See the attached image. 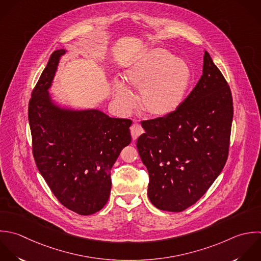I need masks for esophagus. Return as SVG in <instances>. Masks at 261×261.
I'll use <instances>...</instances> for the list:
<instances>
[{"instance_id": "obj_1", "label": "esophagus", "mask_w": 261, "mask_h": 261, "mask_svg": "<svg viewBox=\"0 0 261 261\" xmlns=\"http://www.w3.org/2000/svg\"><path fill=\"white\" fill-rule=\"evenodd\" d=\"M130 132H131V135H132V138L133 139H137L143 132V128L141 127L140 124L138 123H134L131 127H130Z\"/></svg>"}]
</instances>
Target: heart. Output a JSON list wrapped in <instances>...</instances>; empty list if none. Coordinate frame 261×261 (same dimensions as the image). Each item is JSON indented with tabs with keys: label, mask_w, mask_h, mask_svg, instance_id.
Listing matches in <instances>:
<instances>
[{
	"label": "heart",
	"mask_w": 261,
	"mask_h": 261,
	"mask_svg": "<svg viewBox=\"0 0 261 261\" xmlns=\"http://www.w3.org/2000/svg\"><path fill=\"white\" fill-rule=\"evenodd\" d=\"M189 65L165 48L146 51L125 72V81L138 91L141 110L152 117H167L176 112L185 99L191 83ZM115 96L120 107L129 111L134 95L121 81L115 83Z\"/></svg>",
	"instance_id": "1"
}]
</instances>
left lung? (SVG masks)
Here are the masks:
<instances>
[{"instance_id":"1","label":"left lung","mask_w":261,"mask_h":261,"mask_svg":"<svg viewBox=\"0 0 261 261\" xmlns=\"http://www.w3.org/2000/svg\"><path fill=\"white\" fill-rule=\"evenodd\" d=\"M233 114L230 86L204 51L202 76L179 109L141 123L137 149L155 207L183 212L205 194L228 160Z\"/></svg>"}]
</instances>
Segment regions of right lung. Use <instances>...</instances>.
<instances>
[{"instance_id":"right-lung-1","label":"right lung","mask_w":261,"mask_h":261,"mask_svg":"<svg viewBox=\"0 0 261 261\" xmlns=\"http://www.w3.org/2000/svg\"><path fill=\"white\" fill-rule=\"evenodd\" d=\"M65 49L55 50L32 90L28 121L36 167L57 199L68 210L89 216L107 203L111 170L131 142L129 119L98 110L72 111L56 106L47 89Z\"/></svg>"}]
</instances>
